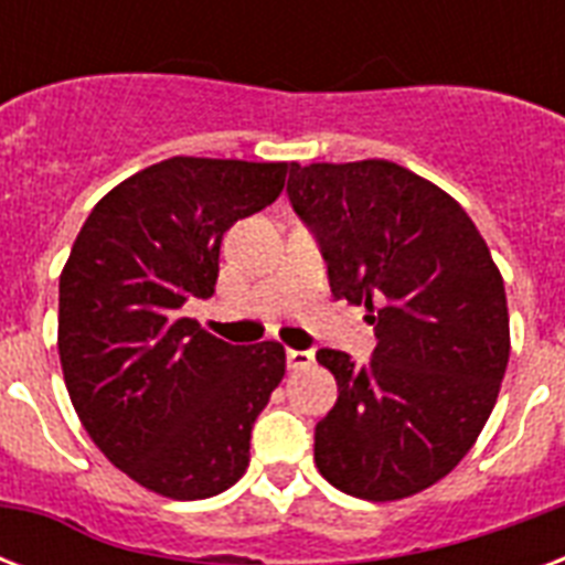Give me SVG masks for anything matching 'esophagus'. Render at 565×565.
<instances>
[{
  "mask_svg": "<svg viewBox=\"0 0 565 565\" xmlns=\"http://www.w3.org/2000/svg\"><path fill=\"white\" fill-rule=\"evenodd\" d=\"M310 363H313V352H299V349L287 352V366L290 370H308Z\"/></svg>",
  "mask_w": 565,
  "mask_h": 565,
  "instance_id": "1",
  "label": "esophagus"
}]
</instances>
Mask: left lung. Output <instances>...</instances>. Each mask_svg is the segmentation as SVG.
I'll use <instances>...</instances> for the list:
<instances>
[{
  "label": "left lung",
  "mask_w": 565,
  "mask_h": 565,
  "mask_svg": "<svg viewBox=\"0 0 565 565\" xmlns=\"http://www.w3.org/2000/svg\"><path fill=\"white\" fill-rule=\"evenodd\" d=\"M334 299L366 305L370 366L319 349L337 404L313 460L337 490L398 501L446 478L490 419L510 358L504 281L460 204L393 161L292 163Z\"/></svg>",
  "instance_id": "1"
}]
</instances>
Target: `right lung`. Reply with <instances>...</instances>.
Instances as JSON below:
<instances>
[{"label":"right lung","instance_id":"1","mask_svg":"<svg viewBox=\"0 0 565 565\" xmlns=\"http://www.w3.org/2000/svg\"><path fill=\"white\" fill-rule=\"evenodd\" d=\"M290 163L170 158L102 195L61 273L57 354L84 430L163 499L225 492L248 466L284 345H231L181 317L220 275L222 234L273 204Z\"/></svg>","mask_w":565,"mask_h":565}]
</instances>
